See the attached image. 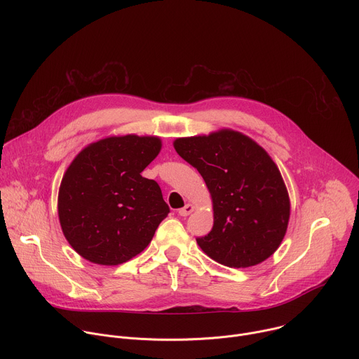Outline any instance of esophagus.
Masks as SVG:
<instances>
[{
  "label": "esophagus",
  "mask_w": 359,
  "mask_h": 359,
  "mask_svg": "<svg viewBox=\"0 0 359 359\" xmlns=\"http://www.w3.org/2000/svg\"><path fill=\"white\" fill-rule=\"evenodd\" d=\"M193 210H194V206H193V204H191V203H187L183 209H180V210H179V215H180L182 217H186V216H189Z\"/></svg>",
  "instance_id": "esophagus-1"
}]
</instances>
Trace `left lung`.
Returning a JSON list of instances; mask_svg holds the SVG:
<instances>
[{
	"mask_svg": "<svg viewBox=\"0 0 359 359\" xmlns=\"http://www.w3.org/2000/svg\"><path fill=\"white\" fill-rule=\"evenodd\" d=\"M179 156L198 170L213 201L212 231L197 244L215 262L245 269L280 247L290 220V197L269 153L233 129L177 137Z\"/></svg>",
	"mask_w": 359,
	"mask_h": 359,
	"instance_id": "8db88e82",
	"label": "left lung"
}]
</instances>
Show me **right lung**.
I'll return each instance as SVG.
<instances>
[{
  "instance_id": "obj_1",
  "label": "right lung",
  "mask_w": 359,
  "mask_h": 359,
  "mask_svg": "<svg viewBox=\"0 0 359 359\" xmlns=\"http://www.w3.org/2000/svg\"><path fill=\"white\" fill-rule=\"evenodd\" d=\"M161 149L158 136H108L71 162L60 186L58 216L81 257L118 266L149 245L169 206L159 184L140 173Z\"/></svg>"
}]
</instances>
